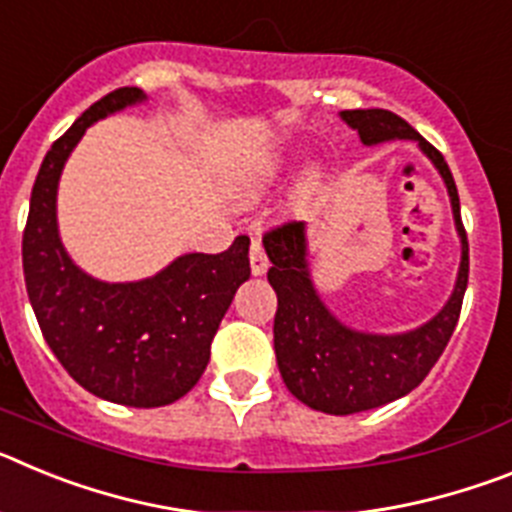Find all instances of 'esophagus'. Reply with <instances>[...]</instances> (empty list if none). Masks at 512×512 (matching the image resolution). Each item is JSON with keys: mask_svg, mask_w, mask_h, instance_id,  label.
<instances>
[{"mask_svg": "<svg viewBox=\"0 0 512 512\" xmlns=\"http://www.w3.org/2000/svg\"><path fill=\"white\" fill-rule=\"evenodd\" d=\"M248 259H251L253 277H264L266 269H269V259H266V253H264V248H261L259 241L251 243V253H248Z\"/></svg>", "mask_w": 512, "mask_h": 512, "instance_id": "obj_1", "label": "esophagus"}]
</instances>
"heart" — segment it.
Returning a JSON list of instances; mask_svg holds the SVG:
<instances>
[{"label":"heart","mask_w":512,"mask_h":512,"mask_svg":"<svg viewBox=\"0 0 512 512\" xmlns=\"http://www.w3.org/2000/svg\"><path fill=\"white\" fill-rule=\"evenodd\" d=\"M295 169V161L292 156L282 151H271L264 156L253 158L251 164L243 166L233 179V197L241 205H251V202L261 200L266 192L277 187L282 179H287L289 171ZM318 179V171H307V182H315Z\"/></svg>","instance_id":"1"}]
</instances>
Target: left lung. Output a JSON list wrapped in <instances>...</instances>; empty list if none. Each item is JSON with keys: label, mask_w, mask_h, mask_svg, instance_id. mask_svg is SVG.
<instances>
[{"label": "left lung", "mask_w": 512, "mask_h": 512, "mask_svg": "<svg viewBox=\"0 0 512 512\" xmlns=\"http://www.w3.org/2000/svg\"><path fill=\"white\" fill-rule=\"evenodd\" d=\"M341 120L364 146L413 140L441 174L449 192L461 259L449 300L431 320L402 333H372L343 323L312 282L305 223H287L264 235L271 261L269 284L277 292L274 351L287 390L307 408L354 415L382 408L413 392L449 343L469 279V243L461 225L459 192L441 153L390 110H343Z\"/></svg>", "instance_id": "1"}]
</instances>
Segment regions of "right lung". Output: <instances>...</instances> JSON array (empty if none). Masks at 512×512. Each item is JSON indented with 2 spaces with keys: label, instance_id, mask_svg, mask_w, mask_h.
I'll return each instance as SVG.
<instances>
[{
  "label": "right lung",
  "instance_id": "1",
  "mask_svg": "<svg viewBox=\"0 0 512 512\" xmlns=\"http://www.w3.org/2000/svg\"><path fill=\"white\" fill-rule=\"evenodd\" d=\"M146 102L143 89H115L53 143L22 235L27 297L45 343L84 390L128 408H164L200 382L220 320L251 277L246 235L215 256L182 253L135 282H104L69 256L56 205L63 166L94 122Z\"/></svg>",
  "mask_w": 512,
  "mask_h": 512
}]
</instances>
